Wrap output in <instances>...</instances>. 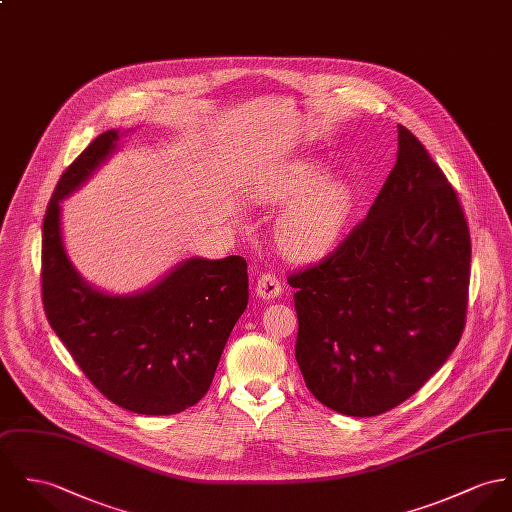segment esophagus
Here are the masks:
<instances>
[{
    "instance_id": "1",
    "label": "esophagus",
    "mask_w": 512,
    "mask_h": 512,
    "mask_svg": "<svg viewBox=\"0 0 512 512\" xmlns=\"http://www.w3.org/2000/svg\"><path fill=\"white\" fill-rule=\"evenodd\" d=\"M281 291H283L281 281H279L276 274H270V272H264V274L260 276V279H258V283H256V295L262 297V299H274V297H279Z\"/></svg>"
}]
</instances>
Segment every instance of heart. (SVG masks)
<instances>
[{
	"label": "heart",
	"instance_id": "heart-1",
	"mask_svg": "<svg viewBox=\"0 0 512 512\" xmlns=\"http://www.w3.org/2000/svg\"><path fill=\"white\" fill-rule=\"evenodd\" d=\"M323 170L313 164L295 166L283 195L289 203L276 225L281 250L293 258H313L326 252L342 231L354 203L352 189L342 180H323Z\"/></svg>",
	"mask_w": 512,
	"mask_h": 512
}]
</instances>
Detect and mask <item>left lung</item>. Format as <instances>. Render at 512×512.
Wrapping results in <instances>:
<instances>
[{
  "mask_svg": "<svg viewBox=\"0 0 512 512\" xmlns=\"http://www.w3.org/2000/svg\"><path fill=\"white\" fill-rule=\"evenodd\" d=\"M471 236L456 189L409 129L368 215L293 272L295 358L328 409L375 417L440 370L464 332Z\"/></svg>",
  "mask_w": 512,
  "mask_h": 512,
  "instance_id": "8db88e82",
  "label": "left lung"
}]
</instances>
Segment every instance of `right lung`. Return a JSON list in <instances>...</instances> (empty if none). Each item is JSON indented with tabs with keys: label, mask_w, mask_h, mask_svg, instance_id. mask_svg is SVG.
I'll return each mask as SVG.
<instances>
[{
	"label": "right lung",
	"mask_w": 512,
	"mask_h": 512,
	"mask_svg": "<svg viewBox=\"0 0 512 512\" xmlns=\"http://www.w3.org/2000/svg\"><path fill=\"white\" fill-rule=\"evenodd\" d=\"M119 139L107 131L64 170L43 223L41 289L48 323L111 403L139 415H176L211 387L234 323L248 305L242 256L191 258L154 287L111 297L70 264L60 201L82 186Z\"/></svg>",
	"instance_id": "1"
}]
</instances>
